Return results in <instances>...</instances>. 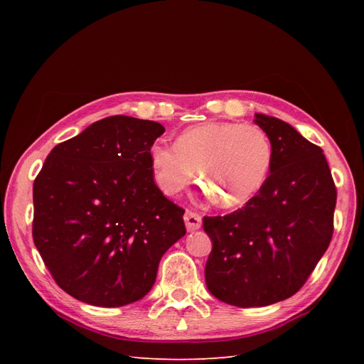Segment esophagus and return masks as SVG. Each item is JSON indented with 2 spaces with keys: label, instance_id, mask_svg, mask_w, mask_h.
Here are the masks:
<instances>
[{
  "label": "esophagus",
  "instance_id": "esophagus-1",
  "mask_svg": "<svg viewBox=\"0 0 364 364\" xmlns=\"http://www.w3.org/2000/svg\"><path fill=\"white\" fill-rule=\"evenodd\" d=\"M183 220H185V226H186V229L190 230V232L200 229V226H202L200 214H197L194 211H186L185 215H183Z\"/></svg>",
  "mask_w": 364,
  "mask_h": 364
}]
</instances>
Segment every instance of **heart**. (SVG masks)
<instances>
[{"label":"heart","instance_id":"heart-1","mask_svg":"<svg viewBox=\"0 0 364 364\" xmlns=\"http://www.w3.org/2000/svg\"><path fill=\"white\" fill-rule=\"evenodd\" d=\"M149 158L165 194L183 191L199 168L205 193L232 208L261 191L272 168L273 146L259 126L208 121L185 129L173 146L151 144Z\"/></svg>","mask_w":364,"mask_h":364}]
</instances>
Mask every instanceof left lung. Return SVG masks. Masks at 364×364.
<instances>
[{
	"mask_svg": "<svg viewBox=\"0 0 364 364\" xmlns=\"http://www.w3.org/2000/svg\"><path fill=\"white\" fill-rule=\"evenodd\" d=\"M255 123L273 146L266 183L237 211L203 217L213 240L206 287L241 308L272 305L301 290L331 243L337 200L321 147L282 119L257 114Z\"/></svg>",
	"mask_w": 364,
	"mask_h": 364,
	"instance_id": "obj_1",
	"label": "left lung"
}]
</instances>
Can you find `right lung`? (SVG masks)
I'll return each instance as SVG.
<instances>
[{
    "label": "right lung",
    "instance_id": "obj_1",
    "mask_svg": "<svg viewBox=\"0 0 364 364\" xmlns=\"http://www.w3.org/2000/svg\"><path fill=\"white\" fill-rule=\"evenodd\" d=\"M156 121L103 118L54 147L33 183V241L59 287L95 306L144 297L185 209L153 179Z\"/></svg>",
    "mask_w": 364,
    "mask_h": 364
}]
</instances>
